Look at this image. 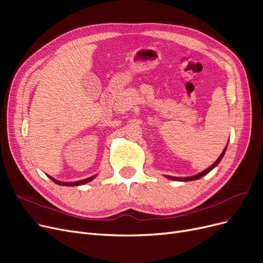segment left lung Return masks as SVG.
Wrapping results in <instances>:
<instances>
[{"label": "left lung", "instance_id": "8db88e82", "mask_svg": "<svg viewBox=\"0 0 263 263\" xmlns=\"http://www.w3.org/2000/svg\"><path fill=\"white\" fill-rule=\"evenodd\" d=\"M226 149H227V146L224 148V150H222V153L220 154V156L218 157V159L216 161H215L211 166H209L208 169H205L204 171H202V172H200V173H197V174H195V176H192V177H180V178H178V177H171V176H165V178H168V179H170V180H173V181H182V182H186V181H194V180H198V179H201L202 177H204L205 174H208L209 172H211L214 168H216V166L218 165V163L220 162V160L222 159V157H224V155H225V153H226Z\"/></svg>", "mask_w": 263, "mask_h": 263}]
</instances>
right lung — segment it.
Instances as JSON below:
<instances>
[{"mask_svg":"<svg viewBox=\"0 0 263 263\" xmlns=\"http://www.w3.org/2000/svg\"><path fill=\"white\" fill-rule=\"evenodd\" d=\"M48 176V174H47ZM48 178H50L54 183H57L58 185H63V186H79V185H82V184H85V183L92 181L93 179L97 178V174H94V176L87 178V179H84V180H80V181H76V182H61L59 180H55L54 178L48 176Z\"/></svg>","mask_w":263,"mask_h":263,"instance_id":"1","label":"right lung"}]
</instances>
